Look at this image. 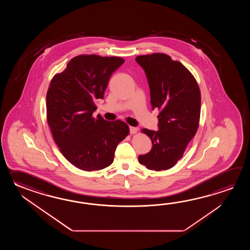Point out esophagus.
<instances>
[{"instance_id": "1", "label": "esophagus", "mask_w": 250, "mask_h": 250, "mask_svg": "<svg viewBox=\"0 0 250 250\" xmlns=\"http://www.w3.org/2000/svg\"><path fill=\"white\" fill-rule=\"evenodd\" d=\"M138 129L137 127H129V132L130 134H136V133H138Z\"/></svg>"}]
</instances>
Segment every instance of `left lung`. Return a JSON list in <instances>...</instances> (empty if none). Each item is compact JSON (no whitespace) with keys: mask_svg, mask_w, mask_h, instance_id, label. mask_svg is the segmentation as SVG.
<instances>
[{"mask_svg":"<svg viewBox=\"0 0 250 250\" xmlns=\"http://www.w3.org/2000/svg\"><path fill=\"white\" fill-rule=\"evenodd\" d=\"M136 61L146 75L152 108L159 111V130L142 129L153 146L148 154L138 156V162L149 170H168L183 156L197 132L200 89L191 72L165 53L139 55Z\"/></svg>","mask_w":250,"mask_h":250,"instance_id":"obj_1","label":"left lung"}]
</instances>
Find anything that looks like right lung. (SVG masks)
<instances>
[{"label": "right lung", "mask_w": 250, "mask_h": 250, "mask_svg": "<svg viewBox=\"0 0 250 250\" xmlns=\"http://www.w3.org/2000/svg\"><path fill=\"white\" fill-rule=\"evenodd\" d=\"M124 62L121 57L81 54L53 76L46 94V119L54 142L64 157L80 170H99L111 165L118 144L129 133L120 120L98 115L111 75Z\"/></svg>", "instance_id": "right-lung-1"}]
</instances>
